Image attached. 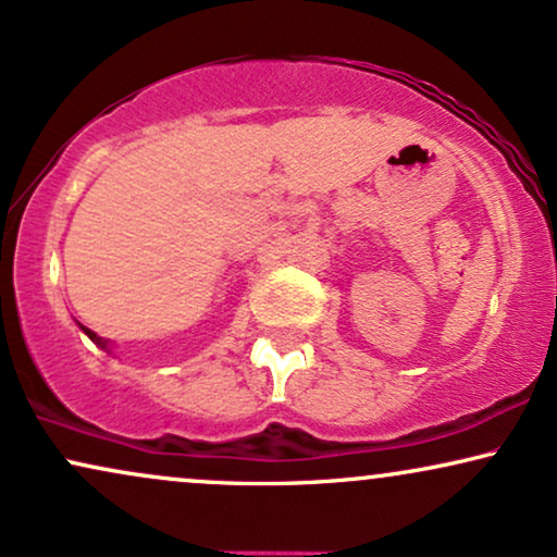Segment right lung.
Returning <instances> with one entry per match:
<instances>
[{"label": "right lung", "instance_id": "obj_1", "mask_svg": "<svg viewBox=\"0 0 557 557\" xmlns=\"http://www.w3.org/2000/svg\"><path fill=\"white\" fill-rule=\"evenodd\" d=\"M82 331H85V333L89 335V338H92L95 343H98V346H100V348H108V341H102V338H98V335H95L92 331H89V327H82Z\"/></svg>", "mask_w": 557, "mask_h": 557}]
</instances>
